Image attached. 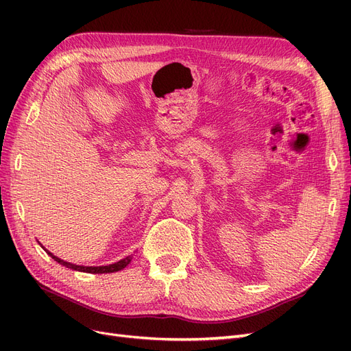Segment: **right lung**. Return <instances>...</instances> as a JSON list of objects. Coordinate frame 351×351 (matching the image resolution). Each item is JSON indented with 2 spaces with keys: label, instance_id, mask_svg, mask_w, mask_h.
<instances>
[{
  "label": "right lung",
  "instance_id": "right-lung-1",
  "mask_svg": "<svg viewBox=\"0 0 351 351\" xmlns=\"http://www.w3.org/2000/svg\"><path fill=\"white\" fill-rule=\"evenodd\" d=\"M39 243V241H38ZM40 244V243H39ZM40 247L44 249L49 256L54 259L56 262H58L60 265H62V267H66L69 269H73V271H79V272H88V274H110V272H117V271H121L124 269L127 265H129L133 259V256L130 254V256H125L124 259L115 262V263H110V265H102V267H84V265H76V263H71V262H66L60 259L58 256H56L54 253H51L49 250H47L44 246L40 244Z\"/></svg>",
  "mask_w": 351,
  "mask_h": 351
}]
</instances>
